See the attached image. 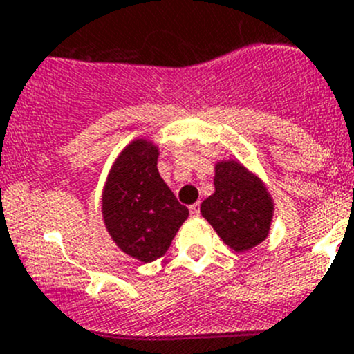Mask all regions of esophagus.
Wrapping results in <instances>:
<instances>
[{"mask_svg":"<svg viewBox=\"0 0 354 354\" xmlns=\"http://www.w3.org/2000/svg\"><path fill=\"white\" fill-rule=\"evenodd\" d=\"M189 212H191L192 216H198L199 215V203H194V205L189 206Z\"/></svg>","mask_w":354,"mask_h":354,"instance_id":"1","label":"esophagus"}]
</instances>
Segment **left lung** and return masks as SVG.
Here are the masks:
<instances>
[{"instance_id": "left-lung-1", "label": "left lung", "mask_w": 354, "mask_h": 354, "mask_svg": "<svg viewBox=\"0 0 354 354\" xmlns=\"http://www.w3.org/2000/svg\"><path fill=\"white\" fill-rule=\"evenodd\" d=\"M215 192L201 203V215L237 253L267 239L274 199L260 177L236 160L215 165Z\"/></svg>"}]
</instances>
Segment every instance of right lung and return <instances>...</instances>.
<instances>
[{
	"label": "right lung",
	"mask_w": 354,
	"mask_h": 354,
	"mask_svg": "<svg viewBox=\"0 0 354 354\" xmlns=\"http://www.w3.org/2000/svg\"><path fill=\"white\" fill-rule=\"evenodd\" d=\"M158 146L134 139L111 165L101 196L108 234L129 257L149 263L167 253L189 209L160 177Z\"/></svg>",
	"instance_id": "right-lung-1"
}]
</instances>
